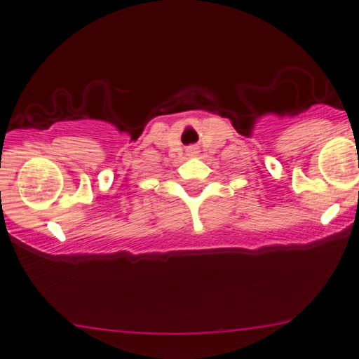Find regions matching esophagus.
<instances>
[{
    "mask_svg": "<svg viewBox=\"0 0 359 359\" xmlns=\"http://www.w3.org/2000/svg\"><path fill=\"white\" fill-rule=\"evenodd\" d=\"M187 152H189V156H197L198 154V147L197 146H189Z\"/></svg>",
    "mask_w": 359,
    "mask_h": 359,
    "instance_id": "34e87169",
    "label": "esophagus"
}]
</instances>
